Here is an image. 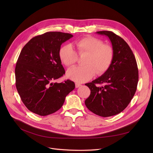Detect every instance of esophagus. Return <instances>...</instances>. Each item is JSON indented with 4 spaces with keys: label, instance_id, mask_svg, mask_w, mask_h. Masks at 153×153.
Here are the masks:
<instances>
[{
    "label": "esophagus",
    "instance_id": "1",
    "mask_svg": "<svg viewBox=\"0 0 153 153\" xmlns=\"http://www.w3.org/2000/svg\"><path fill=\"white\" fill-rule=\"evenodd\" d=\"M82 85L80 84H78V83H76L75 84V87L76 88H78V87H80Z\"/></svg>",
    "mask_w": 153,
    "mask_h": 153
}]
</instances>
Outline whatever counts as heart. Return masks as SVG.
Here are the masks:
<instances>
[{
  "label": "heart",
  "instance_id": "obj_1",
  "mask_svg": "<svg viewBox=\"0 0 153 153\" xmlns=\"http://www.w3.org/2000/svg\"><path fill=\"white\" fill-rule=\"evenodd\" d=\"M73 45L79 55L87 54L84 66L74 67L69 69L67 76L76 82H84L90 80L95 73L101 75L108 70L114 59V50L109 45H103L102 40L95 37L87 36L75 41ZM61 62L71 67L78 59V55L71 45H65L59 50Z\"/></svg>",
  "mask_w": 153,
  "mask_h": 153
}]
</instances>
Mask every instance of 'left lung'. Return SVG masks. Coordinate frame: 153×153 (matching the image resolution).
Segmentation results:
<instances>
[{
    "instance_id": "8db88e82",
    "label": "left lung",
    "mask_w": 153,
    "mask_h": 153,
    "mask_svg": "<svg viewBox=\"0 0 153 153\" xmlns=\"http://www.w3.org/2000/svg\"><path fill=\"white\" fill-rule=\"evenodd\" d=\"M96 33L109 38L114 50V59L102 75L85 84L91 90V94L85 104L92 112L106 117L121 113L130 103L137 90L138 70L135 55L123 38L111 31Z\"/></svg>"
}]
</instances>
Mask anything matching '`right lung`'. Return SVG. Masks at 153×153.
Wrapping results in <instances>:
<instances>
[{"label": "right lung", "mask_w": 153, "mask_h": 153, "mask_svg": "<svg viewBox=\"0 0 153 153\" xmlns=\"http://www.w3.org/2000/svg\"><path fill=\"white\" fill-rule=\"evenodd\" d=\"M73 36L61 32H46L32 38L22 48L15 68L16 87L32 112L41 116L55 112L75 89V83L69 80L53 82L65 73L59 57L61 46Z\"/></svg>", "instance_id": "1"}]
</instances>
